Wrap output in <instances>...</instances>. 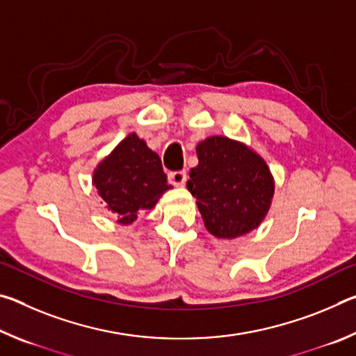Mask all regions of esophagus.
<instances>
[{"label": "esophagus", "mask_w": 356, "mask_h": 356, "mask_svg": "<svg viewBox=\"0 0 356 356\" xmlns=\"http://www.w3.org/2000/svg\"><path fill=\"white\" fill-rule=\"evenodd\" d=\"M168 180L170 184L176 185V186H182L186 182V172L185 171H171L168 174Z\"/></svg>", "instance_id": "34e87169"}]
</instances>
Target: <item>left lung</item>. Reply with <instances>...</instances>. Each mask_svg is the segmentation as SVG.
Wrapping results in <instances>:
<instances>
[{
	"label": "left lung",
	"instance_id": "1",
	"mask_svg": "<svg viewBox=\"0 0 356 356\" xmlns=\"http://www.w3.org/2000/svg\"><path fill=\"white\" fill-rule=\"evenodd\" d=\"M197 163L186 188L196 197L207 231L236 238L259 226L273 196V179L265 161L243 144L212 136L197 144Z\"/></svg>",
	"mask_w": 356,
	"mask_h": 356
}]
</instances>
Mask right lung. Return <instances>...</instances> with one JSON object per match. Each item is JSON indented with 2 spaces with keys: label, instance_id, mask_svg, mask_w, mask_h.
<instances>
[{
  "label": "right lung",
  "instance_id": "1",
  "mask_svg": "<svg viewBox=\"0 0 356 356\" xmlns=\"http://www.w3.org/2000/svg\"><path fill=\"white\" fill-rule=\"evenodd\" d=\"M94 185L122 225H130L138 213L152 209L159 197L171 188L159 154L135 134L125 138L97 166Z\"/></svg>",
  "mask_w": 356,
  "mask_h": 356
}]
</instances>
